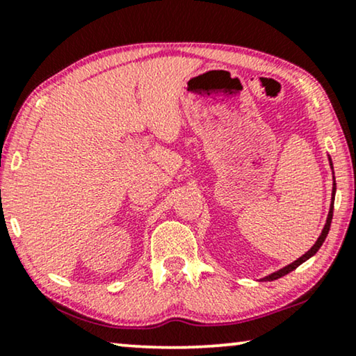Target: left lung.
Returning <instances> with one entry per match:
<instances>
[{
	"label": "left lung",
	"instance_id": "obj_1",
	"mask_svg": "<svg viewBox=\"0 0 356 356\" xmlns=\"http://www.w3.org/2000/svg\"><path fill=\"white\" fill-rule=\"evenodd\" d=\"M329 163H330V168L334 170V167H332V160H330V157H329ZM335 177H334V184H332V199H330V209H329V213H327V220H325V225H324V228H323V232H321V235H319V238H318V241L314 243L313 245V248H311V250L308 251V252H305L303 256L301 257H298V259L296 261H293L291 262V264H289V266H285L284 269H279L277 272H272L270 275H267V277H264V279H261V280H277V279H280V277H284V275H286V274H290L291 270H295L296 267H298L300 264H303L305 261H308L311 256H314L316 252L319 251V248L323 246V243H324V240H325V236H327V233H329V228H330V222H332V213H334V199H335Z\"/></svg>",
	"mask_w": 356,
	"mask_h": 356
}]
</instances>
